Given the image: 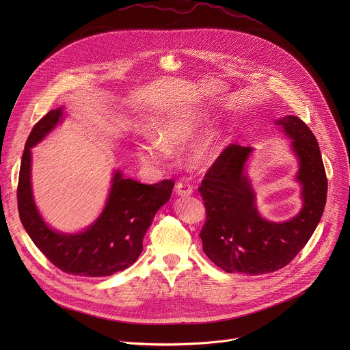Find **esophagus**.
<instances>
[{
	"label": "esophagus",
	"instance_id": "34e87169",
	"mask_svg": "<svg viewBox=\"0 0 350 350\" xmlns=\"http://www.w3.org/2000/svg\"><path fill=\"white\" fill-rule=\"evenodd\" d=\"M176 192L180 195V196H188L193 192V188L189 183L187 181H178L176 184Z\"/></svg>",
	"mask_w": 350,
	"mask_h": 350
}]
</instances>
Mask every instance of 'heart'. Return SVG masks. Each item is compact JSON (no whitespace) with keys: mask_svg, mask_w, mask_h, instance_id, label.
I'll list each match as a JSON object with an SVG mask.
<instances>
[{"mask_svg":"<svg viewBox=\"0 0 350 350\" xmlns=\"http://www.w3.org/2000/svg\"><path fill=\"white\" fill-rule=\"evenodd\" d=\"M204 127L205 120L195 115L174 113L167 116L155 129L157 139L146 138L137 144V157L148 166H158L166 158V149H172L189 141ZM221 148V133L216 130L209 131L189 146L187 163L193 169H205L217 159Z\"/></svg>","mask_w":350,"mask_h":350,"instance_id":"heart-1","label":"heart"}]
</instances>
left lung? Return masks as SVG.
<instances>
[{
	"mask_svg": "<svg viewBox=\"0 0 350 350\" xmlns=\"http://www.w3.org/2000/svg\"><path fill=\"white\" fill-rule=\"evenodd\" d=\"M275 123L292 139L299 159L304 208L293 219L273 223L260 217L243 172L251 146L230 144L198 188L206 209L199 234L204 252L227 273L258 275L285 267L305 247L324 212L328 181L314 134L297 116Z\"/></svg>",
	"mask_w": 350,
	"mask_h": 350,
	"instance_id": "8db88e82",
	"label": "left lung"
}]
</instances>
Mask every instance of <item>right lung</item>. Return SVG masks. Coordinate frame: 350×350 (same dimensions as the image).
<instances>
[{"label":"right lung","mask_w":350,"mask_h":350,"mask_svg":"<svg viewBox=\"0 0 350 350\" xmlns=\"http://www.w3.org/2000/svg\"><path fill=\"white\" fill-rule=\"evenodd\" d=\"M62 119V108L49 111L27 137L18 183L21 221L42 255L64 273L83 277L112 275L130 267L142 252V239L157 212L172 195L173 180L142 184L116 172L107 206L98 220L79 234H61L41 219L31 193L30 148Z\"/></svg>","instance_id":"right-lung-1"}]
</instances>
